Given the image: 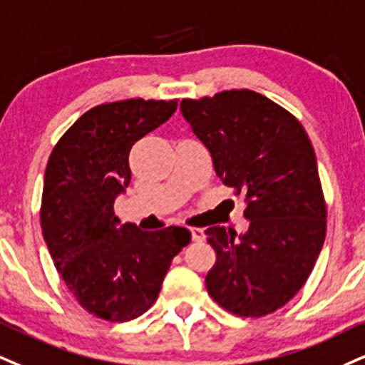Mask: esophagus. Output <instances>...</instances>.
Wrapping results in <instances>:
<instances>
[{"label":"esophagus","mask_w":365,"mask_h":365,"mask_svg":"<svg viewBox=\"0 0 365 365\" xmlns=\"http://www.w3.org/2000/svg\"><path fill=\"white\" fill-rule=\"evenodd\" d=\"M190 232H192V240H194L195 243H204V241H205L204 231L199 230V227H192Z\"/></svg>","instance_id":"34e87169"}]
</instances>
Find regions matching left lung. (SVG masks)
<instances>
[{
  "label": "left lung",
  "instance_id": "1",
  "mask_svg": "<svg viewBox=\"0 0 365 365\" xmlns=\"http://www.w3.org/2000/svg\"><path fill=\"white\" fill-rule=\"evenodd\" d=\"M180 110L209 149L217 177L247 197L248 231H205L217 255L205 277L209 296L238 316L274 313L308 280L327 235L308 134L296 117L252 90L182 100Z\"/></svg>",
  "mask_w": 365,
  "mask_h": 365
}]
</instances>
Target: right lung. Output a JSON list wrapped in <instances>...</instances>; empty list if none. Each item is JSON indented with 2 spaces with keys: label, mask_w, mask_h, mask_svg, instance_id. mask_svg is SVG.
<instances>
[{
  "label": "right lung",
  "mask_w": 365,
  "mask_h": 365,
  "mask_svg": "<svg viewBox=\"0 0 365 365\" xmlns=\"http://www.w3.org/2000/svg\"><path fill=\"white\" fill-rule=\"evenodd\" d=\"M177 107V100L143 98L98 105L69 127L47 163L43 241L76 301L108 322L146 313L171 260L190 243L187 227L143 231L113 214L130 183V148Z\"/></svg>",
  "instance_id": "obj_1"
}]
</instances>
